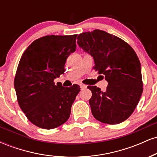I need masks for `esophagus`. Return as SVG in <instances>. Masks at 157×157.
I'll return each mask as SVG.
<instances>
[{
	"label": "esophagus",
	"instance_id": "esophagus-1",
	"mask_svg": "<svg viewBox=\"0 0 157 157\" xmlns=\"http://www.w3.org/2000/svg\"><path fill=\"white\" fill-rule=\"evenodd\" d=\"M86 87H87V86H86V85H84V84H80V88H81V89H86Z\"/></svg>",
	"mask_w": 157,
	"mask_h": 157
}]
</instances>
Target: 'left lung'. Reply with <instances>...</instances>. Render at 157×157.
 I'll return each instance as SVG.
<instances>
[{
    "instance_id": "8db88e82",
    "label": "left lung",
    "mask_w": 157,
    "mask_h": 157,
    "mask_svg": "<svg viewBox=\"0 0 157 157\" xmlns=\"http://www.w3.org/2000/svg\"><path fill=\"white\" fill-rule=\"evenodd\" d=\"M77 44L94 57V69L105 76L109 85L105 91L88 86L92 92L89 104L93 116L111 125L125 121L134 112L143 91L136 52L123 40L99 29L80 34Z\"/></svg>"
}]
</instances>
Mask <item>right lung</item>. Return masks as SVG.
Returning <instances> with one entry per match:
<instances>
[{
    "label": "right lung",
    "instance_id": "right-lung-1",
    "mask_svg": "<svg viewBox=\"0 0 157 157\" xmlns=\"http://www.w3.org/2000/svg\"><path fill=\"white\" fill-rule=\"evenodd\" d=\"M77 35H46L35 40L21 56L14 86L21 109L32 123L53 129L69 118L80 88L55 84L64 73L66 59L76 50Z\"/></svg>",
    "mask_w": 157,
    "mask_h": 157
}]
</instances>
